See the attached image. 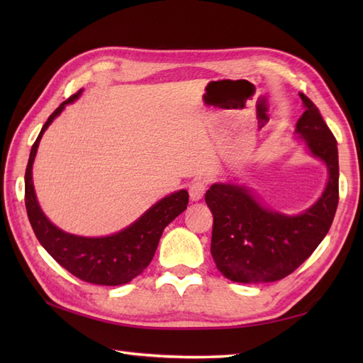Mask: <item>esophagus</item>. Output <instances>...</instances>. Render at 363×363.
Segmentation results:
<instances>
[{
    "label": "esophagus",
    "mask_w": 363,
    "mask_h": 363,
    "mask_svg": "<svg viewBox=\"0 0 363 363\" xmlns=\"http://www.w3.org/2000/svg\"><path fill=\"white\" fill-rule=\"evenodd\" d=\"M207 184L203 179H195L191 182V186L189 189V194H190V199L191 201H199L204 196V191H206Z\"/></svg>",
    "instance_id": "1"
}]
</instances>
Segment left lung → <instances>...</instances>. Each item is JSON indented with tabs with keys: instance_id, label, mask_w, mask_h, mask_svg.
Returning <instances> with one entry per match:
<instances>
[{
	"instance_id": "left-lung-1",
	"label": "left lung",
	"mask_w": 363,
	"mask_h": 363,
	"mask_svg": "<svg viewBox=\"0 0 363 363\" xmlns=\"http://www.w3.org/2000/svg\"><path fill=\"white\" fill-rule=\"evenodd\" d=\"M299 96L306 111L296 133L329 172L318 201L304 213L289 217L262 206L243 186L213 184L206 194L213 215L212 257L234 282H274L289 276L317 250L333 225L338 204L337 140L318 107L304 94Z\"/></svg>"
}]
</instances>
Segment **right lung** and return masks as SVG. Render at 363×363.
<instances>
[{
    "label": "right lung",
    "mask_w": 363,
    "mask_h": 363,
    "mask_svg": "<svg viewBox=\"0 0 363 363\" xmlns=\"http://www.w3.org/2000/svg\"><path fill=\"white\" fill-rule=\"evenodd\" d=\"M74 94L60 104L46 120L40 134L30 148L25 173V204L30 226L37 240L50 252V256L67 272L79 279L98 285H121L133 281L150 265L157 250L164 229L177 215L187 209V190H179L162 198L150 207L140 218L120 233L109 237H78L67 234L45 217L37 203L33 184V164L43 133L51 121L81 95Z\"/></svg>",
    "instance_id": "obj_1"
}]
</instances>
